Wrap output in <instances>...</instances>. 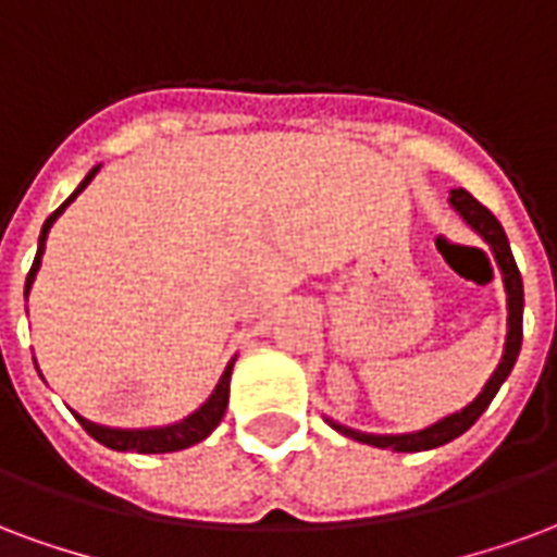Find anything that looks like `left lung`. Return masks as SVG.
<instances>
[{"instance_id":"1","label":"left lung","mask_w":557,"mask_h":557,"mask_svg":"<svg viewBox=\"0 0 557 557\" xmlns=\"http://www.w3.org/2000/svg\"><path fill=\"white\" fill-rule=\"evenodd\" d=\"M448 206L455 209L457 215L463 218V224L469 230H475L478 236L484 238L493 250V257H496V265L502 271V283H505V295H508V336H505V351H502V360L493 369V374L487 377V383L481 386V393L469 401L467 407H460L455 413L443 416V419H436L434 425L422 428V431H410V434H369V431H354L348 425H339V422H333L327 419V425L333 431H339V434L351 436L357 443H366V446L374 448H389V451H428V448H440L451 443L455 436H460L463 431L475 425V419L487 405L496 398L498 386L508 381L510 369H513V362L520 357V345H522V277H520V268L513 262V253H510L508 236H505V230L496 221V215L490 212L487 206H481L475 197L463 191V188H455L451 195H448Z\"/></svg>"}]
</instances>
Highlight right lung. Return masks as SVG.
<instances>
[{
	"label": "right lung",
	"mask_w": 557,
	"mask_h": 557,
	"mask_svg": "<svg viewBox=\"0 0 557 557\" xmlns=\"http://www.w3.org/2000/svg\"><path fill=\"white\" fill-rule=\"evenodd\" d=\"M100 171V164L97 168H90L88 176L82 180L79 188L73 191V195L64 200V203L52 212V215L44 221V230H40V238H37V253H35V262H32V271H28L26 277V298L28 292H32V283H35L37 271H40V259H44V250H47V236L52 224L59 221V215L67 209L76 197L88 188V183L97 176ZM233 362L236 357L226 362L224 374H221V381L218 386L212 389V395L206 398L203 405L197 407L195 413H188L185 419L180 422H171V425H159V428H109V425H97V422H88L85 416L76 413L79 419V425L88 431L97 443H102L106 448H114V451H138V455H164V451H180V448H188V446H197L200 440L212 434L218 428V422L224 419L226 413V401H230V377H233Z\"/></svg>",
	"instance_id": "add662e5"
}]
</instances>
